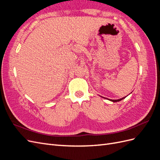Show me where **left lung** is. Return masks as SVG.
<instances>
[{
	"label": "left lung",
	"mask_w": 160,
	"mask_h": 160,
	"mask_svg": "<svg viewBox=\"0 0 160 160\" xmlns=\"http://www.w3.org/2000/svg\"><path fill=\"white\" fill-rule=\"evenodd\" d=\"M125 98V97H124V98H122V99H117V100H112V99H109V100H110V101H113V102H118V101H121V100ZM105 99H106V98H105Z\"/></svg>",
	"instance_id": "obj_1"
}]
</instances>
